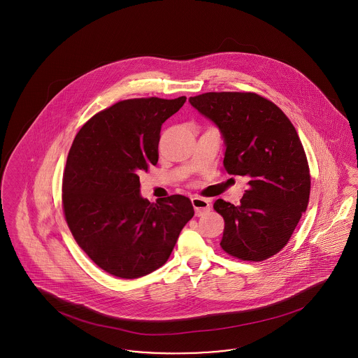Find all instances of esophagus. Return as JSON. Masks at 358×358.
<instances>
[{
    "mask_svg": "<svg viewBox=\"0 0 358 358\" xmlns=\"http://www.w3.org/2000/svg\"><path fill=\"white\" fill-rule=\"evenodd\" d=\"M192 206H193L197 216H201L203 213L208 212L210 208V201L203 197H192Z\"/></svg>",
    "mask_w": 358,
    "mask_h": 358,
    "instance_id": "esophagus-1",
    "label": "esophagus"
}]
</instances>
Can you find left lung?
Here are the masks:
<instances>
[{"instance_id": "8db88e82", "label": "left lung", "mask_w": 358, "mask_h": 358, "mask_svg": "<svg viewBox=\"0 0 358 358\" xmlns=\"http://www.w3.org/2000/svg\"><path fill=\"white\" fill-rule=\"evenodd\" d=\"M189 103L219 128L226 171L249 178L239 206L213 204L224 219L222 249L243 261L271 258L288 243L310 199V169L294 124L255 93L210 92Z\"/></svg>"}]
</instances>
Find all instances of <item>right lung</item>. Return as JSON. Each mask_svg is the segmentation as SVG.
<instances>
[{"label": "right lung", "mask_w": 358, "mask_h": 358, "mask_svg": "<svg viewBox=\"0 0 358 358\" xmlns=\"http://www.w3.org/2000/svg\"><path fill=\"white\" fill-rule=\"evenodd\" d=\"M185 101H119L74 138L62 182L64 217L78 246L106 273L138 278L161 268L194 215L181 194L150 203L139 181L158 162L161 127Z\"/></svg>", "instance_id": "1"}]
</instances>
